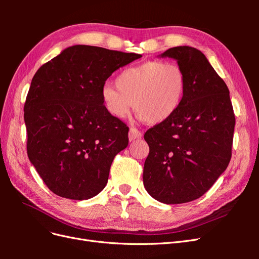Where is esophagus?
Wrapping results in <instances>:
<instances>
[{"label": "esophagus", "instance_id": "esophagus-1", "mask_svg": "<svg viewBox=\"0 0 259 259\" xmlns=\"http://www.w3.org/2000/svg\"><path fill=\"white\" fill-rule=\"evenodd\" d=\"M142 136H143V134H142V133H140L137 128L132 127V128L130 130V133H128V139H130V142H133V140H135V139H137V138H140Z\"/></svg>", "mask_w": 259, "mask_h": 259}]
</instances>
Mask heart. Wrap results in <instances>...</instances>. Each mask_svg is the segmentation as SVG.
<instances>
[{
    "label": "heart",
    "instance_id": "heart-1",
    "mask_svg": "<svg viewBox=\"0 0 259 259\" xmlns=\"http://www.w3.org/2000/svg\"><path fill=\"white\" fill-rule=\"evenodd\" d=\"M115 86L106 84L101 90L106 110L116 119H125L132 108L136 115L151 125L168 121L185 98L187 79L175 62L149 60L124 69Z\"/></svg>",
    "mask_w": 259,
    "mask_h": 259
}]
</instances>
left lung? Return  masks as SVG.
I'll use <instances>...</instances> for the list:
<instances>
[{
	"label": "left lung",
	"instance_id": "8db88e82",
	"mask_svg": "<svg viewBox=\"0 0 259 259\" xmlns=\"http://www.w3.org/2000/svg\"><path fill=\"white\" fill-rule=\"evenodd\" d=\"M159 57L177 61L187 88L175 115L146 132L144 186L156 201L182 204L202 197L226 170L236 119L228 88L201 51L176 46Z\"/></svg>",
	"mask_w": 259,
	"mask_h": 259
}]
</instances>
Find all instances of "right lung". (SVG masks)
<instances>
[{
  "label": "right lung",
  "mask_w": 259,
  "mask_h": 259,
  "mask_svg": "<svg viewBox=\"0 0 259 259\" xmlns=\"http://www.w3.org/2000/svg\"><path fill=\"white\" fill-rule=\"evenodd\" d=\"M142 55L73 45L34 74L25 104L27 152L55 194L88 200L108 183L114 156L128 145V127L101 99L115 70Z\"/></svg>",
  "instance_id": "right-lung-1"
}]
</instances>
